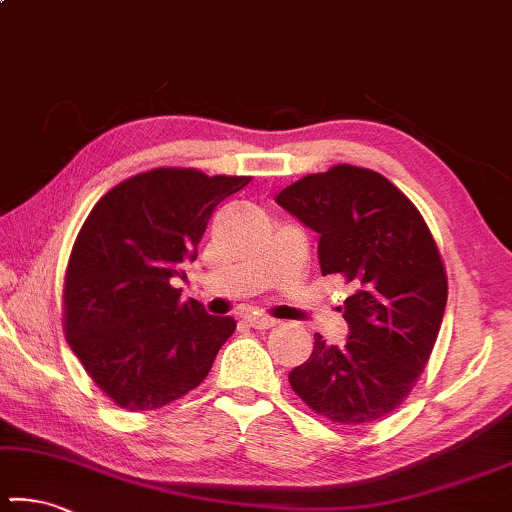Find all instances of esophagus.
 Instances as JSON below:
<instances>
[{"instance_id": "esophagus-1", "label": "esophagus", "mask_w": 512, "mask_h": 512, "mask_svg": "<svg viewBox=\"0 0 512 512\" xmlns=\"http://www.w3.org/2000/svg\"><path fill=\"white\" fill-rule=\"evenodd\" d=\"M244 321H247L251 328H256V330H265V328H272V325H277L274 318L265 316V314H249V316H244Z\"/></svg>"}]
</instances>
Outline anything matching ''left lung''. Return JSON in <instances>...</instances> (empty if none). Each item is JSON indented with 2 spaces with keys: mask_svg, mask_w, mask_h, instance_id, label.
<instances>
[{
  "mask_svg": "<svg viewBox=\"0 0 512 512\" xmlns=\"http://www.w3.org/2000/svg\"><path fill=\"white\" fill-rule=\"evenodd\" d=\"M277 203L318 233L321 272L353 286L339 307L346 344L314 335L291 388L342 425L388 416L425 369L446 311V268L425 219L383 175L348 164L302 177Z\"/></svg>",
  "mask_w": 512,
  "mask_h": 512,
  "instance_id": "left-lung-1",
  "label": "left lung"
}]
</instances>
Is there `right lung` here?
I'll use <instances>...</instances> for the list:
<instances>
[{
    "mask_svg": "<svg viewBox=\"0 0 512 512\" xmlns=\"http://www.w3.org/2000/svg\"><path fill=\"white\" fill-rule=\"evenodd\" d=\"M251 177L157 168L117 184L92 207L64 279V330L92 381L129 411H154L203 383L235 332L182 300L207 221Z\"/></svg>",
    "mask_w": 512,
    "mask_h": 512,
    "instance_id": "right-lung-1",
    "label": "right lung"
}]
</instances>
